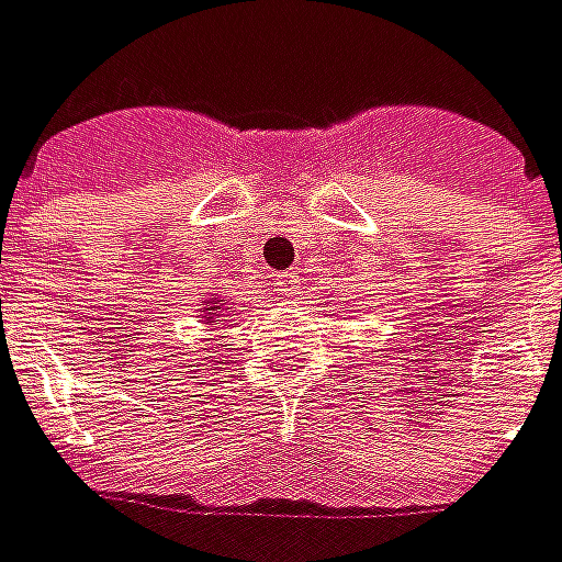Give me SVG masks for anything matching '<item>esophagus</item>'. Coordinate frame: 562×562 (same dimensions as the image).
<instances>
[{
    "label": "esophagus",
    "mask_w": 562,
    "mask_h": 562,
    "mask_svg": "<svg viewBox=\"0 0 562 562\" xmlns=\"http://www.w3.org/2000/svg\"><path fill=\"white\" fill-rule=\"evenodd\" d=\"M277 285H280L282 295H301V277H297V270H289V273H282Z\"/></svg>",
    "instance_id": "34e87169"
}]
</instances>
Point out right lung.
<instances>
[{"mask_svg":"<svg viewBox=\"0 0 562 562\" xmlns=\"http://www.w3.org/2000/svg\"><path fill=\"white\" fill-rule=\"evenodd\" d=\"M224 311L231 313V307H227L224 295H217V297H212V301H205V307H202L200 316H205V323H209V326H215L217 316H224Z\"/></svg>","mask_w":562,"mask_h":562,"instance_id":"add662e5","label":"right lung"}]
</instances>
